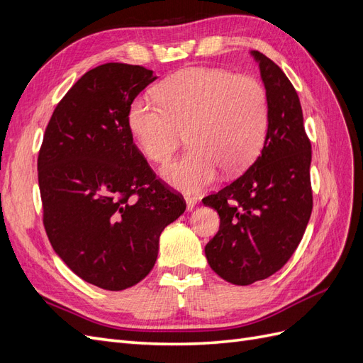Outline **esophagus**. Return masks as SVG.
I'll use <instances>...</instances> for the list:
<instances>
[{"instance_id":"obj_1","label":"esophagus","mask_w":363,"mask_h":363,"mask_svg":"<svg viewBox=\"0 0 363 363\" xmlns=\"http://www.w3.org/2000/svg\"><path fill=\"white\" fill-rule=\"evenodd\" d=\"M195 206H196L195 196H186V211L191 212Z\"/></svg>"}]
</instances>
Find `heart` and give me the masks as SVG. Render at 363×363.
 <instances>
[{
    "label": "heart",
    "instance_id": "heart-1",
    "mask_svg": "<svg viewBox=\"0 0 363 363\" xmlns=\"http://www.w3.org/2000/svg\"><path fill=\"white\" fill-rule=\"evenodd\" d=\"M159 101L139 96L127 124L144 156L167 162L188 133L191 150L162 168L174 188L199 192L218 177L245 171L267 136L268 94L250 75L223 68L191 67L172 74L157 89Z\"/></svg>",
    "mask_w": 363,
    "mask_h": 363
}]
</instances>
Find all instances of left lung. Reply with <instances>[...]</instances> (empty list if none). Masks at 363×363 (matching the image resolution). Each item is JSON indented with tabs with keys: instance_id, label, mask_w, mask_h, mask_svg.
Here are the masks:
<instances>
[{
	"instance_id": "left-lung-1",
	"label": "left lung",
	"mask_w": 363,
	"mask_h": 363,
	"mask_svg": "<svg viewBox=\"0 0 363 363\" xmlns=\"http://www.w3.org/2000/svg\"><path fill=\"white\" fill-rule=\"evenodd\" d=\"M251 56L259 63L269 104L263 148L239 179L203 199L221 219L204 248L208 265L239 286L268 279L291 259L313 206L312 147L300 98L265 54L251 51Z\"/></svg>"
}]
</instances>
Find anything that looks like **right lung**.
Segmentation results:
<instances>
[{
    "label": "right lung",
    "mask_w": 363,
    "mask_h": 363,
    "mask_svg": "<svg viewBox=\"0 0 363 363\" xmlns=\"http://www.w3.org/2000/svg\"><path fill=\"white\" fill-rule=\"evenodd\" d=\"M157 79L139 65L87 71L62 98L38 157L43 225L84 281L123 291L148 276L159 238L186 208L133 144L130 104Z\"/></svg>",
    "instance_id": "add662e5"
}]
</instances>
